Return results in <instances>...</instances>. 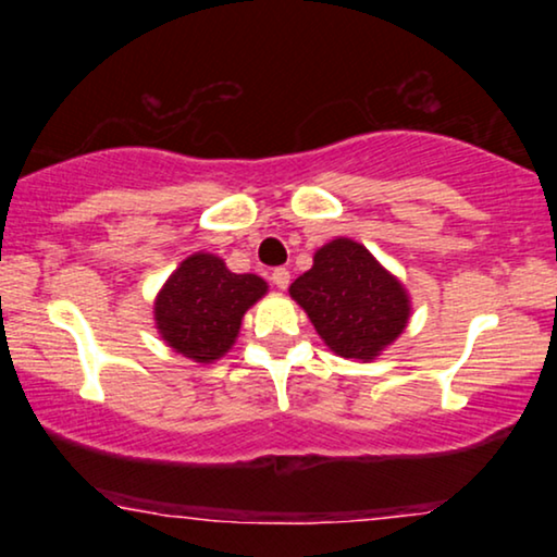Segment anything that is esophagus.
Segmentation results:
<instances>
[{
  "label": "esophagus",
  "instance_id": "esophagus-1",
  "mask_svg": "<svg viewBox=\"0 0 557 557\" xmlns=\"http://www.w3.org/2000/svg\"><path fill=\"white\" fill-rule=\"evenodd\" d=\"M288 278H292V273H288V269H284V265L271 271V281H273V286H276V288H286Z\"/></svg>",
  "mask_w": 557,
  "mask_h": 557
}]
</instances>
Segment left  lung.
Masks as SVG:
<instances>
[{"label": "left lung", "mask_w": 557, "mask_h": 557, "mask_svg": "<svg viewBox=\"0 0 557 557\" xmlns=\"http://www.w3.org/2000/svg\"><path fill=\"white\" fill-rule=\"evenodd\" d=\"M334 355L370 362L406 330L410 299L360 243L337 238L288 288Z\"/></svg>", "instance_id": "8db88e82"}]
</instances>
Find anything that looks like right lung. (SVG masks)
I'll use <instances>...</instances> for the list:
<instances>
[{
  "label": "right lung",
  "instance_id": "add662e5",
  "mask_svg": "<svg viewBox=\"0 0 557 557\" xmlns=\"http://www.w3.org/2000/svg\"><path fill=\"white\" fill-rule=\"evenodd\" d=\"M269 292L256 273L227 271L223 258L195 253L166 278L154 301V322L174 352L215 362L233 347L243 314Z\"/></svg>",
  "mask_w": 557,
  "mask_h": 557
}]
</instances>
